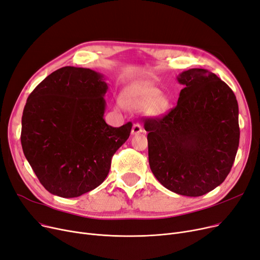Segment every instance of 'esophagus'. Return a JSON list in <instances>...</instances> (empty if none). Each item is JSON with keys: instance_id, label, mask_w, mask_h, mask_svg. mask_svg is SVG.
Returning a JSON list of instances; mask_svg holds the SVG:
<instances>
[{"instance_id": "34e87169", "label": "esophagus", "mask_w": 260, "mask_h": 260, "mask_svg": "<svg viewBox=\"0 0 260 260\" xmlns=\"http://www.w3.org/2000/svg\"><path fill=\"white\" fill-rule=\"evenodd\" d=\"M142 132H143V128H142V126L140 125L139 123L134 124L133 128H132V134H133V135H138V134H140V133H142Z\"/></svg>"}]
</instances>
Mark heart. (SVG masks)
I'll list each match as a JSON object with an SVG mask.
<instances>
[{
	"instance_id": "1",
	"label": "heart",
	"mask_w": 260,
	"mask_h": 260,
	"mask_svg": "<svg viewBox=\"0 0 260 260\" xmlns=\"http://www.w3.org/2000/svg\"><path fill=\"white\" fill-rule=\"evenodd\" d=\"M123 104L135 111L145 110L151 117H161L169 109V100L161 95V91L150 83H138L129 86L124 93L123 103L118 102V106Z\"/></svg>"
}]
</instances>
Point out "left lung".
<instances>
[{
  "instance_id": "1",
  "label": "left lung",
  "mask_w": 260,
  "mask_h": 260,
  "mask_svg": "<svg viewBox=\"0 0 260 260\" xmlns=\"http://www.w3.org/2000/svg\"><path fill=\"white\" fill-rule=\"evenodd\" d=\"M177 105L144 121L150 168L164 187L201 197L221 185L239 146V109L233 90L212 72L180 73Z\"/></svg>"
}]
</instances>
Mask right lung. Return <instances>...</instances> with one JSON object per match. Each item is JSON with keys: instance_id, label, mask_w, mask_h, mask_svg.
I'll return each mask as SVG.
<instances>
[{"instance_id": "1", "label": "right lung", "mask_w": 260, "mask_h": 260, "mask_svg": "<svg viewBox=\"0 0 260 260\" xmlns=\"http://www.w3.org/2000/svg\"><path fill=\"white\" fill-rule=\"evenodd\" d=\"M91 69L63 67L29 94L22 116L21 144L39 182L50 193L76 198L102 184L111 158L125 142L132 122H105L108 86Z\"/></svg>"}]
</instances>
